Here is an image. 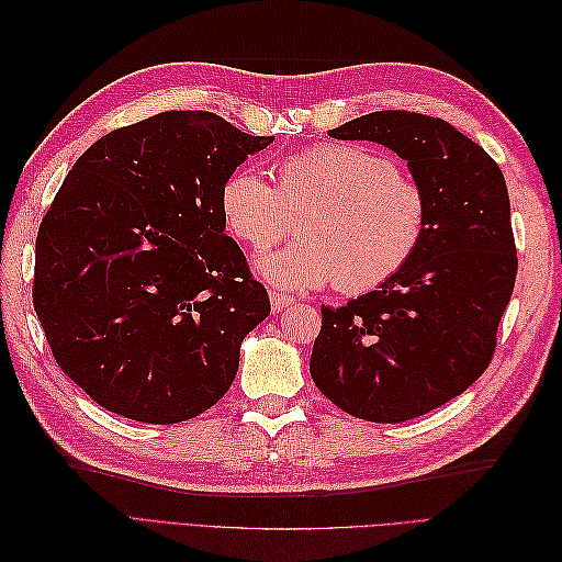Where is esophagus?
Segmentation results:
<instances>
[{
	"label": "esophagus",
	"instance_id": "1",
	"mask_svg": "<svg viewBox=\"0 0 562 562\" xmlns=\"http://www.w3.org/2000/svg\"><path fill=\"white\" fill-rule=\"evenodd\" d=\"M269 300H271V312L274 314L283 312L285 307H291V304L295 302L291 295H281V293H269Z\"/></svg>",
	"mask_w": 562,
	"mask_h": 562
}]
</instances>
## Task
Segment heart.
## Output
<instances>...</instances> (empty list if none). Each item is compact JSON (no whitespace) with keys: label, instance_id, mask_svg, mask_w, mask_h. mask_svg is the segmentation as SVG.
<instances>
[{"label":"heart","instance_id":"obj_1","mask_svg":"<svg viewBox=\"0 0 562 562\" xmlns=\"http://www.w3.org/2000/svg\"><path fill=\"white\" fill-rule=\"evenodd\" d=\"M274 176L277 190L255 168H236L217 203L229 234L252 250L281 241L297 217L300 239L255 260L279 288L368 293L411 265L427 236V192L372 147L316 145L283 157Z\"/></svg>","mask_w":562,"mask_h":562}]
</instances>
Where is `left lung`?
<instances>
[{"mask_svg":"<svg viewBox=\"0 0 562 562\" xmlns=\"http://www.w3.org/2000/svg\"><path fill=\"white\" fill-rule=\"evenodd\" d=\"M407 161L429 227L403 271L345 307H321L310 372L345 413L380 424L427 415L479 380L497 345L518 258L499 166L443 119L384 110L328 131Z\"/></svg>","mask_w":562,"mask_h":562,"instance_id":"8db88e82","label":"left lung"}]
</instances>
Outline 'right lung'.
<instances>
[{
    "label": "right lung",
    "mask_w": 562,
    "mask_h": 562,
    "mask_svg": "<svg viewBox=\"0 0 562 562\" xmlns=\"http://www.w3.org/2000/svg\"><path fill=\"white\" fill-rule=\"evenodd\" d=\"M271 140L211 112H161L103 135L60 184L32 300L65 375L110 413L176 424L227 394L269 297L217 196Z\"/></svg>",
    "instance_id": "add662e5"
}]
</instances>
